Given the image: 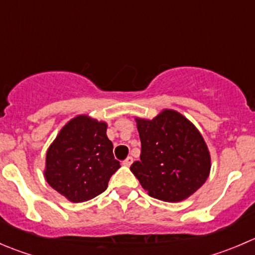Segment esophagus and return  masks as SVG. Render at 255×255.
Here are the masks:
<instances>
[{
  "mask_svg": "<svg viewBox=\"0 0 255 255\" xmlns=\"http://www.w3.org/2000/svg\"><path fill=\"white\" fill-rule=\"evenodd\" d=\"M132 163H133V158H132V156H127V158H126L125 160H123L122 164H123V165H126V166H129Z\"/></svg>",
  "mask_w": 255,
  "mask_h": 255,
  "instance_id": "esophagus-1",
  "label": "esophagus"
}]
</instances>
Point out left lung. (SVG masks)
Masks as SVG:
<instances>
[{
  "label": "left lung",
  "mask_w": 255,
  "mask_h": 255,
  "mask_svg": "<svg viewBox=\"0 0 255 255\" xmlns=\"http://www.w3.org/2000/svg\"><path fill=\"white\" fill-rule=\"evenodd\" d=\"M140 160L130 165L151 197L166 202L187 199L210 174V153L204 138L184 116L165 110L151 121L137 118Z\"/></svg>",
  "instance_id": "obj_1"
}]
</instances>
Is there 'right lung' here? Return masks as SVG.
<instances>
[{
    "mask_svg": "<svg viewBox=\"0 0 255 255\" xmlns=\"http://www.w3.org/2000/svg\"><path fill=\"white\" fill-rule=\"evenodd\" d=\"M106 129L105 122L78 116L49 146L45 179L70 201L84 202L102 194L121 168Z\"/></svg>",
    "mask_w": 255,
    "mask_h": 255,
    "instance_id": "1",
    "label": "right lung"
}]
</instances>
